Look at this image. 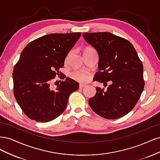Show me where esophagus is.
<instances>
[{"mask_svg": "<svg viewBox=\"0 0 160 160\" xmlns=\"http://www.w3.org/2000/svg\"><path fill=\"white\" fill-rule=\"evenodd\" d=\"M85 86H86V85H85V84L81 83V84H79V88H85Z\"/></svg>", "mask_w": 160, "mask_h": 160, "instance_id": "1", "label": "esophagus"}]
</instances>
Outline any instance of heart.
<instances>
[{
  "label": "heart",
  "instance_id": "1",
  "mask_svg": "<svg viewBox=\"0 0 160 160\" xmlns=\"http://www.w3.org/2000/svg\"><path fill=\"white\" fill-rule=\"evenodd\" d=\"M91 49L90 47H87L85 49ZM71 77L72 79L79 81V82H86L90 78V73L85 70H76L72 71L71 73Z\"/></svg>",
  "mask_w": 160,
  "mask_h": 160
}]
</instances>
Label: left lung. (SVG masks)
Wrapping results in <instances>:
<instances>
[{"mask_svg":"<svg viewBox=\"0 0 160 160\" xmlns=\"http://www.w3.org/2000/svg\"><path fill=\"white\" fill-rule=\"evenodd\" d=\"M83 37L99 55V71L93 80L112 82L105 91L97 87L89 106L103 118H122L134 108L144 89L143 67L138 53L129 41L111 32H85Z\"/></svg>","mask_w":160,"mask_h":160,"instance_id":"1","label":"left lung"}]
</instances>
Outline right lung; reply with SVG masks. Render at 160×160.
Returning <instances> with one entry per match:
<instances>
[{
	"label": "right lung",
	"mask_w": 160,
	"mask_h": 160,
	"mask_svg": "<svg viewBox=\"0 0 160 160\" xmlns=\"http://www.w3.org/2000/svg\"><path fill=\"white\" fill-rule=\"evenodd\" d=\"M81 35L49 34L29 42L22 51L13 70L14 95L28 118L42 123L55 119L65 110L69 95L79 89V83L69 77L55 90L50 81L59 73Z\"/></svg>",
	"instance_id": "right-lung-1"
}]
</instances>
